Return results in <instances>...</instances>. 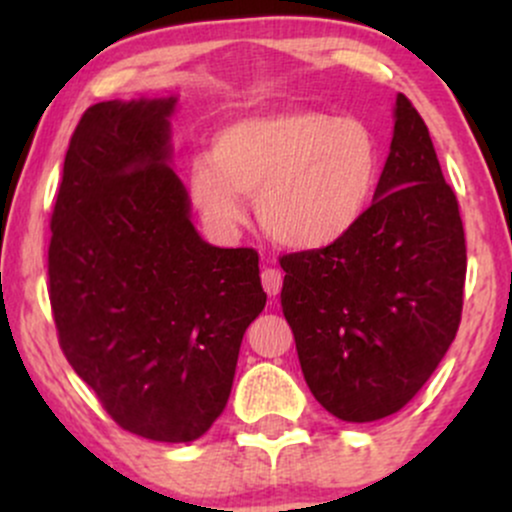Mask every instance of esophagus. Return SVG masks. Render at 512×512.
Instances as JSON below:
<instances>
[{"label":"esophagus","mask_w":512,"mask_h":512,"mask_svg":"<svg viewBox=\"0 0 512 512\" xmlns=\"http://www.w3.org/2000/svg\"><path fill=\"white\" fill-rule=\"evenodd\" d=\"M260 276H262L264 291H267L269 296H279L281 284H284V274H281V269H276V267H264Z\"/></svg>","instance_id":"esophagus-1"}]
</instances>
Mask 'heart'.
Listing matches in <instances>:
<instances>
[{
    "instance_id": "heart-1",
    "label": "heart",
    "mask_w": 512,
    "mask_h": 512,
    "mask_svg": "<svg viewBox=\"0 0 512 512\" xmlns=\"http://www.w3.org/2000/svg\"><path fill=\"white\" fill-rule=\"evenodd\" d=\"M383 173L378 137L358 117L281 108L238 117L214 134L209 161L187 170V195L219 231L255 197L262 231L291 250H322L356 231Z\"/></svg>"
}]
</instances>
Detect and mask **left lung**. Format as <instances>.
<instances>
[{
	"instance_id": "obj_1",
	"label": "left lung",
	"mask_w": 512,
	"mask_h": 512,
	"mask_svg": "<svg viewBox=\"0 0 512 512\" xmlns=\"http://www.w3.org/2000/svg\"><path fill=\"white\" fill-rule=\"evenodd\" d=\"M279 264L281 310L317 402L351 424L409 404L460 327L467 245L431 134L404 93L375 202L356 231Z\"/></svg>"
}]
</instances>
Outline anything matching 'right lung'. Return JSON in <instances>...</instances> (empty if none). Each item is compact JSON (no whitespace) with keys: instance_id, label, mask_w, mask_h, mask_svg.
<instances>
[{"instance_id":"1","label":"right lung","mask_w":512,"mask_h":512,"mask_svg":"<svg viewBox=\"0 0 512 512\" xmlns=\"http://www.w3.org/2000/svg\"><path fill=\"white\" fill-rule=\"evenodd\" d=\"M175 98L81 115L50 219V305L69 366L129 433L190 443L231 395L267 293L252 248H214L170 161Z\"/></svg>"}]
</instances>
